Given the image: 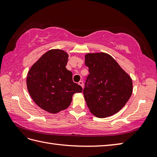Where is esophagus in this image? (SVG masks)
Listing matches in <instances>:
<instances>
[{
    "instance_id": "obj_1",
    "label": "esophagus",
    "mask_w": 157,
    "mask_h": 157,
    "mask_svg": "<svg viewBox=\"0 0 157 157\" xmlns=\"http://www.w3.org/2000/svg\"><path fill=\"white\" fill-rule=\"evenodd\" d=\"M78 84H79V86H81L82 88L84 87V82H83V81H79V83H78Z\"/></svg>"
}]
</instances>
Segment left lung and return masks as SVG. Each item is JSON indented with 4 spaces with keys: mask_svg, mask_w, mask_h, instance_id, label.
Here are the masks:
<instances>
[{
    "mask_svg": "<svg viewBox=\"0 0 157 157\" xmlns=\"http://www.w3.org/2000/svg\"><path fill=\"white\" fill-rule=\"evenodd\" d=\"M85 65L89 68L83 94L88 107L99 118L119 111L132 94V80L111 56L88 53Z\"/></svg>",
    "mask_w": 157,
    "mask_h": 157,
    "instance_id": "left-lung-1",
    "label": "left lung"
}]
</instances>
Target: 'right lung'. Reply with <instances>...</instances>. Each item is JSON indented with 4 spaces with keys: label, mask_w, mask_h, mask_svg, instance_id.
Masks as SVG:
<instances>
[{
    "label": "right lung",
    "mask_w": 157,
    "mask_h": 157,
    "mask_svg": "<svg viewBox=\"0 0 157 157\" xmlns=\"http://www.w3.org/2000/svg\"><path fill=\"white\" fill-rule=\"evenodd\" d=\"M67 53L52 49L43 55L28 73L27 87L33 101L40 107L56 113L70 105L73 95L82 88L73 82L72 73L66 69Z\"/></svg>",
    "instance_id": "right-lung-1"
}]
</instances>
